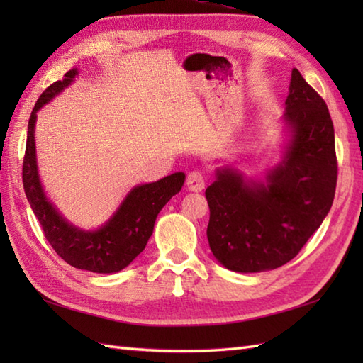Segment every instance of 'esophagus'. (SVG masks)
<instances>
[{
  "instance_id": "obj_1",
  "label": "esophagus",
  "mask_w": 363,
  "mask_h": 363,
  "mask_svg": "<svg viewBox=\"0 0 363 363\" xmlns=\"http://www.w3.org/2000/svg\"><path fill=\"white\" fill-rule=\"evenodd\" d=\"M204 176L199 173V172H191L187 174V179H186V186L189 190L191 191H201L204 189Z\"/></svg>"
}]
</instances>
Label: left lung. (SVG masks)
<instances>
[{"label":"left lung","instance_id":"1","mask_svg":"<svg viewBox=\"0 0 363 363\" xmlns=\"http://www.w3.org/2000/svg\"><path fill=\"white\" fill-rule=\"evenodd\" d=\"M285 121L293 130L268 184L245 182L230 168L207 187V240L220 264L238 273L282 267L298 256L334 201L337 156L329 109L293 68Z\"/></svg>","mask_w":363,"mask_h":363}]
</instances>
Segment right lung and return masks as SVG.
Segmentation results:
<instances>
[{
    "label": "right lung",
    "instance_id": "1",
    "mask_svg": "<svg viewBox=\"0 0 363 363\" xmlns=\"http://www.w3.org/2000/svg\"><path fill=\"white\" fill-rule=\"evenodd\" d=\"M78 72H67L62 81L46 87L33 109L28 123L26 150L23 157V187L34 215L43 229L46 240L67 264L94 273H117L128 267L140 254L152 234L157 213L173 195L182 189L186 174L174 173L157 182L135 187L126 196L117 213L106 226L86 233L73 228L60 217L46 199L37 174L34 125L37 111L56 96L64 87L70 86Z\"/></svg>",
    "mask_w": 363,
    "mask_h": 363
}]
</instances>
